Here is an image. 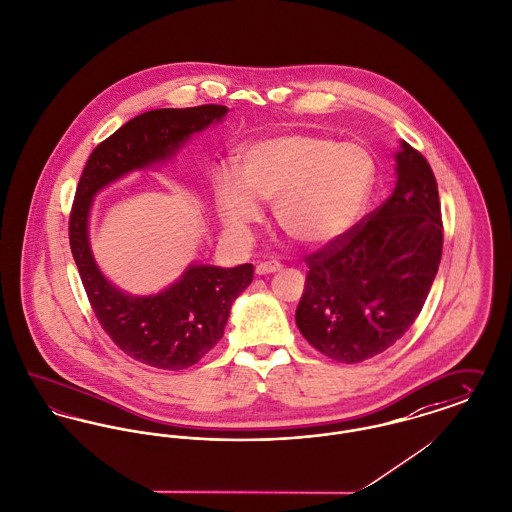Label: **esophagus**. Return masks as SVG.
<instances>
[{
	"label": "esophagus",
	"mask_w": 512,
	"mask_h": 512,
	"mask_svg": "<svg viewBox=\"0 0 512 512\" xmlns=\"http://www.w3.org/2000/svg\"><path fill=\"white\" fill-rule=\"evenodd\" d=\"M279 270H281V264L275 262V260L260 262V264L256 266V273H258V275H268V273L279 272Z\"/></svg>",
	"instance_id": "1"
}]
</instances>
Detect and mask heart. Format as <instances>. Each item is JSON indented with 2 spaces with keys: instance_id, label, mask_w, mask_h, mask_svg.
Returning a JSON list of instances; mask_svg holds the SVG:
<instances>
[{
  "instance_id": "1",
  "label": "heart",
  "mask_w": 512,
  "mask_h": 512,
  "mask_svg": "<svg viewBox=\"0 0 512 512\" xmlns=\"http://www.w3.org/2000/svg\"><path fill=\"white\" fill-rule=\"evenodd\" d=\"M239 178H213V200L223 225L240 233L260 219V202H273L281 231L305 246H326L361 217L375 188L373 153L357 141L322 134H281L246 145Z\"/></svg>"
}]
</instances>
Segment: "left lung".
<instances>
[{
  "instance_id": "1",
  "label": "left lung",
  "mask_w": 512,
  "mask_h": 512,
  "mask_svg": "<svg viewBox=\"0 0 512 512\" xmlns=\"http://www.w3.org/2000/svg\"><path fill=\"white\" fill-rule=\"evenodd\" d=\"M396 188L355 227L305 258L295 312L308 343L340 363H361L400 340L419 316L443 254L435 174L402 141Z\"/></svg>"
}]
</instances>
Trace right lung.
Segmentation results:
<instances>
[{"label":"right lung","mask_w":512,"mask_h":512,"mask_svg":"<svg viewBox=\"0 0 512 512\" xmlns=\"http://www.w3.org/2000/svg\"><path fill=\"white\" fill-rule=\"evenodd\" d=\"M227 112V106L202 104L157 108L132 118L93 149L71 205L69 246L97 320L126 355L155 369H188L215 347L233 303L252 283L254 266L192 264L157 295H128L104 277L93 258L89 211L104 186L128 172L171 159L192 134L221 122Z\"/></svg>","instance_id":"obj_1"}]
</instances>
